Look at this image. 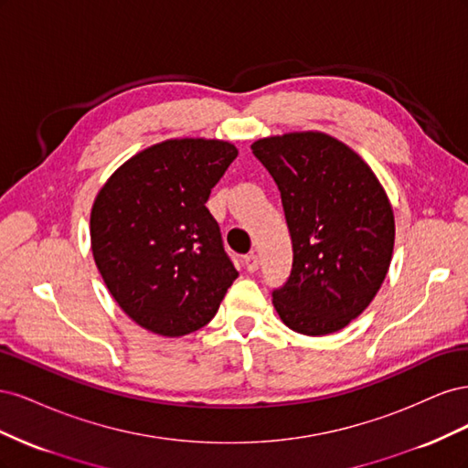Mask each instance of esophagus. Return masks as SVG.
Listing matches in <instances>:
<instances>
[{"instance_id": "34e87169", "label": "esophagus", "mask_w": 468, "mask_h": 468, "mask_svg": "<svg viewBox=\"0 0 468 468\" xmlns=\"http://www.w3.org/2000/svg\"><path fill=\"white\" fill-rule=\"evenodd\" d=\"M244 265L250 273H256L260 269V260L256 253H248V256H244Z\"/></svg>"}]
</instances>
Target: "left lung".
<instances>
[{
    "instance_id": "left-lung-1",
    "label": "left lung",
    "mask_w": 468,
    "mask_h": 468,
    "mask_svg": "<svg viewBox=\"0 0 468 468\" xmlns=\"http://www.w3.org/2000/svg\"><path fill=\"white\" fill-rule=\"evenodd\" d=\"M251 152L281 191L292 271L273 306L304 335L344 330L369 306L394 250V212L361 155L325 133L260 138Z\"/></svg>"
}]
</instances>
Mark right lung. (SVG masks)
I'll use <instances>...</instances> for the list:
<instances>
[{"mask_svg": "<svg viewBox=\"0 0 468 468\" xmlns=\"http://www.w3.org/2000/svg\"><path fill=\"white\" fill-rule=\"evenodd\" d=\"M238 148L217 138H169L136 152L99 189L91 251L112 299L164 337L203 328L238 277L205 203Z\"/></svg>", "mask_w": 468, "mask_h": 468, "instance_id": "add662e5", "label": "right lung"}]
</instances>
